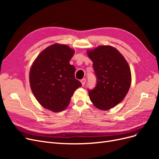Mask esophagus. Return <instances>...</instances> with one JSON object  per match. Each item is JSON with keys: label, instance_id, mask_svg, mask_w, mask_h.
Returning a JSON list of instances; mask_svg holds the SVG:
<instances>
[{"label": "esophagus", "instance_id": "obj_1", "mask_svg": "<svg viewBox=\"0 0 159 159\" xmlns=\"http://www.w3.org/2000/svg\"><path fill=\"white\" fill-rule=\"evenodd\" d=\"M80 81H81V84H82V85L84 86L85 84V83H86V79L85 78H83L82 80H80Z\"/></svg>", "mask_w": 159, "mask_h": 159}]
</instances>
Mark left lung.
I'll list each match as a JSON object with an SVG mask.
<instances>
[{"instance_id": "8db88e82", "label": "left lung", "mask_w": 159, "mask_h": 159, "mask_svg": "<svg viewBox=\"0 0 159 159\" xmlns=\"http://www.w3.org/2000/svg\"><path fill=\"white\" fill-rule=\"evenodd\" d=\"M93 61L97 84L88 90L91 102L101 110H109L125 98L131 84L129 66L123 55L111 46H99L87 52Z\"/></svg>"}]
</instances>
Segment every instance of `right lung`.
<instances>
[{
	"label": "right lung",
	"mask_w": 159,
	"mask_h": 159,
	"mask_svg": "<svg viewBox=\"0 0 159 159\" xmlns=\"http://www.w3.org/2000/svg\"><path fill=\"white\" fill-rule=\"evenodd\" d=\"M75 51L64 44L47 47L38 56L30 70V85L39 103L53 112H60L70 104L76 89L75 68L70 64Z\"/></svg>",
	"instance_id": "obj_1"
}]
</instances>
